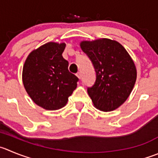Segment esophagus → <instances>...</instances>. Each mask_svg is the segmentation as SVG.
Instances as JSON below:
<instances>
[{
  "label": "esophagus",
  "mask_w": 158,
  "mask_h": 158,
  "mask_svg": "<svg viewBox=\"0 0 158 158\" xmlns=\"http://www.w3.org/2000/svg\"><path fill=\"white\" fill-rule=\"evenodd\" d=\"M76 76H77V77L79 78V79H81V77H82V76H81V73H80V72H77V73H76Z\"/></svg>",
  "instance_id": "esophagus-1"
}]
</instances>
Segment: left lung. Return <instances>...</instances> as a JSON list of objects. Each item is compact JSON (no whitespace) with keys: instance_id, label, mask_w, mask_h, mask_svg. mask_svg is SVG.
<instances>
[{"instance_id":"1","label":"left lung","mask_w":158,"mask_h":158,"mask_svg":"<svg viewBox=\"0 0 158 158\" xmlns=\"http://www.w3.org/2000/svg\"><path fill=\"white\" fill-rule=\"evenodd\" d=\"M81 49L92 61L96 72L94 86L87 92L94 107L111 111L130 95L136 80V69L123 46L110 39L82 41Z\"/></svg>"}]
</instances>
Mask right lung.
<instances>
[{
	"mask_svg": "<svg viewBox=\"0 0 158 158\" xmlns=\"http://www.w3.org/2000/svg\"><path fill=\"white\" fill-rule=\"evenodd\" d=\"M65 44L49 42L32 51L23 69V82L35 104L46 110L64 107L77 87V76L68 69L62 57Z\"/></svg>",
	"mask_w": 158,
	"mask_h": 158,
	"instance_id": "add662e5",
	"label": "right lung"
}]
</instances>
